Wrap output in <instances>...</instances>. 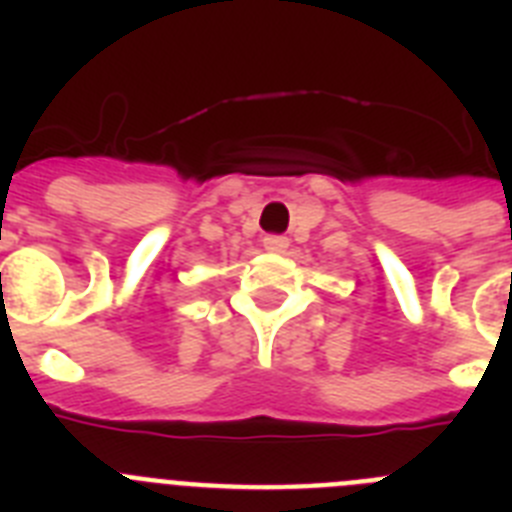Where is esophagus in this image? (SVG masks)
<instances>
[{"label": "esophagus", "instance_id": "obj_1", "mask_svg": "<svg viewBox=\"0 0 512 512\" xmlns=\"http://www.w3.org/2000/svg\"><path fill=\"white\" fill-rule=\"evenodd\" d=\"M264 248L269 253H277V256H282V253H287L289 241H287V238H284V235H266V238H264Z\"/></svg>", "mask_w": 512, "mask_h": 512}]
</instances>
